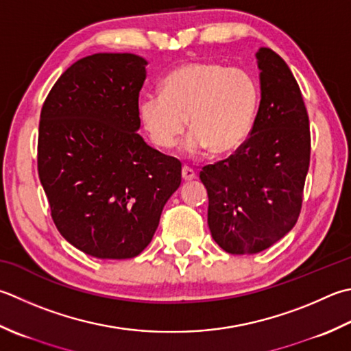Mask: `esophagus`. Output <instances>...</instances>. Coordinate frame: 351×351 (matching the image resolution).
Listing matches in <instances>:
<instances>
[{"label": "esophagus", "mask_w": 351, "mask_h": 351, "mask_svg": "<svg viewBox=\"0 0 351 351\" xmlns=\"http://www.w3.org/2000/svg\"><path fill=\"white\" fill-rule=\"evenodd\" d=\"M196 178V173L193 169H190L189 166H184L182 167V180L184 181H193Z\"/></svg>", "instance_id": "34e87169"}]
</instances>
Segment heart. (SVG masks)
<instances>
[{
  "mask_svg": "<svg viewBox=\"0 0 351 351\" xmlns=\"http://www.w3.org/2000/svg\"><path fill=\"white\" fill-rule=\"evenodd\" d=\"M260 106V86L242 68L189 62L161 82V94L144 95L138 115L150 141L171 149L187 128L189 152L228 155L248 140Z\"/></svg>",
  "mask_w": 351,
  "mask_h": 351,
  "instance_id": "obj_1",
  "label": "heart"
}]
</instances>
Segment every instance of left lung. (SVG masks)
<instances>
[{
  "label": "left lung",
  "instance_id": "1",
  "mask_svg": "<svg viewBox=\"0 0 351 351\" xmlns=\"http://www.w3.org/2000/svg\"><path fill=\"white\" fill-rule=\"evenodd\" d=\"M256 56L262 100L248 140L199 173L211 236L230 254L265 251L293 228L311 162L308 115L297 80L271 48Z\"/></svg>",
  "mask_w": 351,
  "mask_h": 351
}]
</instances>
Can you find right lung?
Segmentation results:
<instances>
[{
	"label": "right lung",
	"mask_w": 351,
	"mask_h": 351,
	"mask_svg": "<svg viewBox=\"0 0 351 351\" xmlns=\"http://www.w3.org/2000/svg\"><path fill=\"white\" fill-rule=\"evenodd\" d=\"M146 65L132 53L86 56L64 71L40 111L38 173L53 222L97 258L138 256L181 185V162L136 134Z\"/></svg>",
	"instance_id": "add662e5"
}]
</instances>
